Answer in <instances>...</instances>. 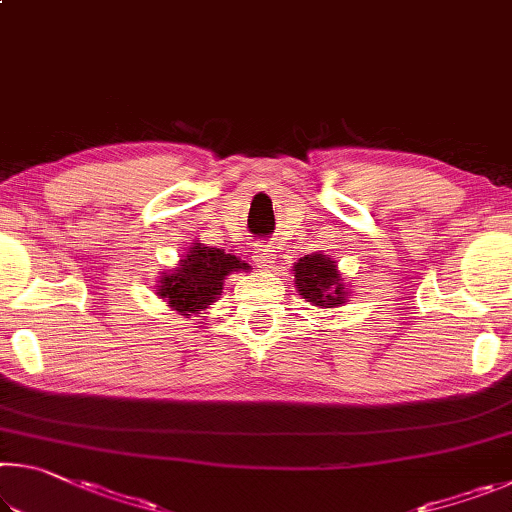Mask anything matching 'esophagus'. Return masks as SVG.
<instances>
[{
	"label": "esophagus",
	"mask_w": 512,
	"mask_h": 512,
	"mask_svg": "<svg viewBox=\"0 0 512 512\" xmlns=\"http://www.w3.org/2000/svg\"><path fill=\"white\" fill-rule=\"evenodd\" d=\"M257 268H273L275 266V250L273 248H257L253 253Z\"/></svg>",
	"instance_id": "esophagus-1"
}]
</instances>
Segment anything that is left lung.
<instances>
[{
	"instance_id": "left-lung-1",
	"label": "left lung",
	"mask_w": 512,
	"mask_h": 512,
	"mask_svg": "<svg viewBox=\"0 0 512 512\" xmlns=\"http://www.w3.org/2000/svg\"><path fill=\"white\" fill-rule=\"evenodd\" d=\"M291 271L298 296L305 298L309 305L320 309L348 305L352 291L345 287V277L339 271V264L323 250L300 257Z\"/></svg>"
}]
</instances>
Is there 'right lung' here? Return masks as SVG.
<instances>
[{
  "mask_svg": "<svg viewBox=\"0 0 512 512\" xmlns=\"http://www.w3.org/2000/svg\"><path fill=\"white\" fill-rule=\"evenodd\" d=\"M239 271H250L244 259L196 241L189 246L187 255L180 257L176 268L162 271L155 293L171 311L192 318L210 309L223 293L225 277Z\"/></svg>",
  "mask_w": 512,
  "mask_h": 512,
  "instance_id": "1",
  "label": "right lung"
}]
</instances>
